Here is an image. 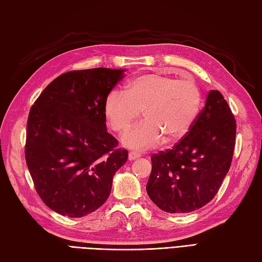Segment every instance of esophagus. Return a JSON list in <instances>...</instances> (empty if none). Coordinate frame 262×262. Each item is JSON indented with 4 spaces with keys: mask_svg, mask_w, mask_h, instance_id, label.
<instances>
[{
    "mask_svg": "<svg viewBox=\"0 0 262 262\" xmlns=\"http://www.w3.org/2000/svg\"><path fill=\"white\" fill-rule=\"evenodd\" d=\"M141 156V154L140 153H138V152H133V150H131V152L129 153V160L130 161H133V160H136V158H138V157H140Z\"/></svg>",
    "mask_w": 262,
    "mask_h": 262,
    "instance_id": "esophagus-1",
    "label": "esophagus"
}]
</instances>
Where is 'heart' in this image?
<instances>
[{
	"mask_svg": "<svg viewBox=\"0 0 262 262\" xmlns=\"http://www.w3.org/2000/svg\"><path fill=\"white\" fill-rule=\"evenodd\" d=\"M201 92L191 80L161 74H142L125 86V94L113 91L105 101L112 130L123 133L140 118L144 121L122 138L125 146L147 149L184 138L201 109Z\"/></svg>",
	"mask_w": 262,
	"mask_h": 262,
	"instance_id": "b5f03b06",
	"label": "heart"
}]
</instances>
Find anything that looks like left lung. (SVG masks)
<instances>
[{
    "mask_svg": "<svg viewBox=\"0 0 262 262\" xmlns=\"http://www.w3.org/2000/svg\"><path fill=\"white\" fill-rule=\"evenodd\" d=\"M235 138L232 110L221 92L212 90L186 136L150 156L149 199L168 213H189L209 203L231 167Z\"/></svg>",
    "mask_w": 262,
    "mask_h": 262,
    "instance_id": "1",
    "label": "left lung"
}]
</instances>
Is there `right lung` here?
I'll list each match as a JSON object with an SVG mask.
<instances>
[{
	"label": "right lung",
	"mask_w": 262,
	"mask_h": 262,
	"mask_svg": "<svg viewBox=\"0 0 262 262\" xmlns=\"http://www.w3.org/2000/svg\"><path fill=\"white\" fill-rule=\"evenodd\" d=\"M123 70L71 71L46 87L27 119L25 158L38 195L61 215L105 203L128 150L107 132L105 101Z\"/></svg>",
	"instance_id": "add662e5"
}]
</instances>
